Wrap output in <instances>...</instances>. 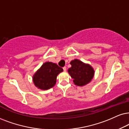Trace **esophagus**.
Masks as SVG:
<instances>
[{
    "label": "esophagus",
    "mask_w": 129,
    "mask_h": 129,
    "mask_svg": "<svg viewBox=\"0 0 129 129\" xmlns=\"http://www.w3.org/2000/svg\"><path fill=\"white\" fill-rule=\"evenodd\" d=\"M63 71H66L67 68L66 67H63Z\"/></svg>",
    "instance_id": "34e87169"
}]
</instances>
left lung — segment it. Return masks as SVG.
<instances>
[{"label": "left lung", "instance_id": "left-lung-1", "mask_svg": "<svg viewBox=\"0 0 129 129\" xmlns=\"http://www.w3.org/2000/svg\"><path fill=\"white\" fill-rule=\"evenodd\" d=\"M70 64L71 67L68 70V72L76 85L83 86L90 83L94 74L93 68L90 65L79 59L73 60Z\"/></svg>", "mask_w": 129, "mask_h": 129}]
</instances>
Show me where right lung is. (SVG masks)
I'll return each mask as SVG.
<instances>
[{"mask_svg": "<svg viewBox=\"0 0 129 129\" xmlns=\"http://www.w3.org/2000/svg\"><path fill=\"white\" fill-rule=\"evenodd\" d=\"M63 69L55 63L46 62L42 65L33 77L35 85L42 90H48L54 86L57 76Z\"/></svg>", "mask_w": 129, "mask_h": 129, "instance_id": "add662e5", "label": "right lung"}]
</instances>
